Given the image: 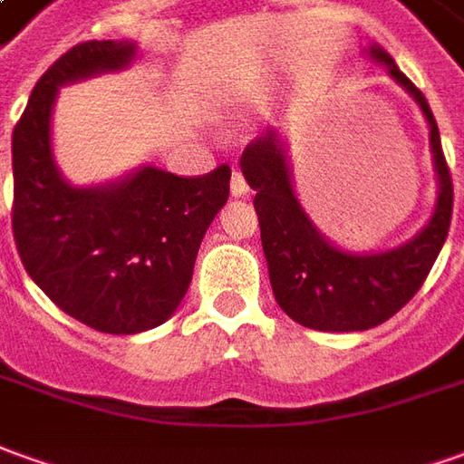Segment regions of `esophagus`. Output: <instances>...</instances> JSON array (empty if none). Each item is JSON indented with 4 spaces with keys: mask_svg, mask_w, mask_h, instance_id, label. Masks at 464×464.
Segmentation results:
<instances>
[{
    "mask_svg": "<svg viewBox=\"0 0 464 464\" xmlns=\"http://www.w3.org/2000/svg\"><path fill=\"white\" fill-rule=\"evenodd\" d=\"M229 191H232V197H247L250 187H247V179L242 177L239 171H235V174H232V181H229Z\"/></svg>",
    "mask_w": 464,
    "mask_h": 464,
    "instance_id": "1",
    "label": "esophagus"
}]
</instances>
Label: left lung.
<instances>
[{
  "label": "left lung",
  "instance_id": "1",
  "mask_svg": "<svg viewBox=\"0 0 464 464\" xmlns=\"http://www.w3.org/2000/svg\"><path fill=\"white\" fill-rule=\"evenodd\" d=\"M366 55L386 65L392 80L420 105L430 126L437 201L430 222L414 237L384 252H351L331 242L300 204L287 143L277 130L270 129L252 140L239 159V169L255 189L252 204L260 219L275 300L295 324L313 331H366L401 311L432 270L452 219V177L427 98L384 47L372 44Z\"/></svg>",
  "mask_w": 464,
  "mask_h": 464
}]
</instances>
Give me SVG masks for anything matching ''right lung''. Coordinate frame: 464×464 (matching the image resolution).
Instances as JSON below:
<instances>
[{
	"label": "right lung",
	"mask_w": 464,
	"mask_h": 464,
	"mask_svg": "<svg viewBox=\"0 0 464 464\" xmlns=\"http://www.w3.org/2000/svg\"><path fill=\"white\" fill-rule=\"evenodd\" d=\"M139 44H75L37 80L12 133V229L22 265L60 311L101 334L169 321L187 295L204 232L229 197V166L184 179L159 166L75 187L57 169L53 111L60 88L130 65Z\"/></svg>",
	"instance_id": "1"
}]
</instances>
